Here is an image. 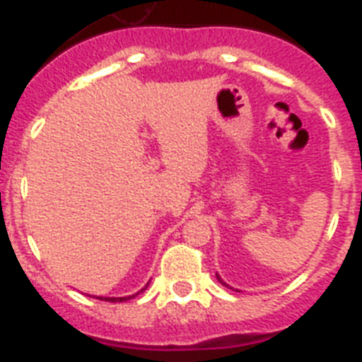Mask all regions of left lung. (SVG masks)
Masks as SVG:
<instances>
[{
  "instance_id": "obj_1",
  "label": "left lung",
  "mask_w": 362,
  "mask_h": 362,
  "mask_svg": "<svg viewBox=\"0 0 362 362\" xmlns=\"http://www.w3.org/2000/svg\"><path fill=\"white\" fill-rule=\"evenodd\" d=\"M216 276H218V274H216ZM218 280H220V284H223V286H227V284H226V281H223V280H221V278H220V276H218Z\"/></svg>"
}]
</instances>
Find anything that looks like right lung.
<instances>
[{
  "label": "right lung",
  "instance_id": "add662e5",
  "mask_svg": "<svg viewBox=\"0 0 362 362\" xmlns=\"http://www.w3.org/2000/svg\"><path fill=\"white\" fill-rule=\"evenodd\" d=\"M144 289H146V287H144ZM144 289H141V291H144ZM136 295H139V293H136ZM133 297H135V295H133ZM133 297H107V298L99 297V298H101V300H112V303H116V300H118V303H122V300H129V298H133Z\"/></svg>",
  "mask_w": 362,
  "mask_h": 362
}]
</instances>
